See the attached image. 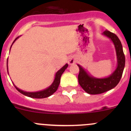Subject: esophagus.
<instances>
[{"mask_svg": "<svg viewBox=\"0 0 131 131\" xmlns=\"http://www.w3.org/2000/svg\"><path fill=\"white\" fill-rule=\"evenodd\" d=\"M68 64H73L76 62V58L73 56H71L68 58Z\"/></svg>", "mask_w": 131, "mask_h": 131, "instance_id": "34e87169", "label": "esophagus"}]
</instances>
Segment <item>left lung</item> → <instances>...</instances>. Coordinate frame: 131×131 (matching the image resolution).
Here are the masks:
<instances>
[{
  "label": "left lung",
  "instance_id": "left-lung-1",
  "mask_svg": "<svg viewBox=\"0 0 131 131\" xmlns=\"http://www.w3.org/2000/svg\"><path fill=\"white\" fill-rule=\"evenodd\" d=\"M103 35L109 38L115 46L117 56V65L115 70L109 76L103 78H97L91 75L80 64H77L79 68L78 80L80 86L89 94H98L103 93L114 88L121 80L125 67V56L122 43L115 34L109 31H105Z\"/></svg>",
  "mask_w": 131,
  "mask_h": 131
}]
</instances>
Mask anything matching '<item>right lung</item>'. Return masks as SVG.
<instances>
[{"label": "right lung", "mask_w": 131, "mask_h": 131, "mask_svg": "<svg viewBox=\"0 0 131 131\" xmlns=\"http://www.w3.org/2000/svg\"><path fill=\"white\" fill-rule=\"evenodd\" d=\"M19 37H18L17 38H16L15 40H14V42H13V43H12L11 46H10V48H11L12 46H13V43H14V42H15V41ZM7 63H8V59H7V73L9 74ZM68 67V64L67 63V64H64V65L61 68V69H59V70L56 72V74H55L54 79V81L52 82L51 85H49V86L48 88H46V89H43V90L36 91V92H27V91L21 90V89L17 88V87L15 85V84H14L13 82V85H14V87L16 88V89L19 91L20 93L23 94V95L28 96V97H31V98H39V99H42V98H45V97H49L50 96H51L52 94H54L56 91H57L58 86H59V83H60V79H61V75L63 74V72H64V70L67 69Z\"/></svg>", "instance_id": "add662e5"}]
</instances>
